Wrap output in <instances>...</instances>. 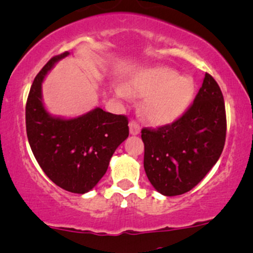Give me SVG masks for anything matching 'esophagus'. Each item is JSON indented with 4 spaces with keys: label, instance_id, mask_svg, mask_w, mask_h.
<instances>
[{
    "label": "esophagus",
    "instance_id": "esophagus-1",
    "mask_svg": "<svg viewBox=\"0 0 253 253\" xmlns=\"http://www.w3.org/2000/svg\"><path fill=\"white\" fill-rule=\"evenodd\" d=\"M129 133L132 135H136L140 133V127L135 121H130L129 123Z\"/></svg>",
    "mask_w": 253,
    "mask_h": 253
}]
</instances>
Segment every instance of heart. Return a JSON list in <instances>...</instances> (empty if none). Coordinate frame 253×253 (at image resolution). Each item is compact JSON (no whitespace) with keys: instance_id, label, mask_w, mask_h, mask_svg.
<instances>
[{"instance_id":"b5f03b06","label":"heart","mask_w":253,"mask_h":253,"mask_svg":"<svg viewBox=\"0 0 253 253\" xmlns=\"http://www.w3.org/2000/svg\"><path fill=\"white\" fill-rule=\"evenodd\" d=\"M117 94L146 96L142 103L145 118L153 125H169L179 119L192 102L194 84L169 67H151L135 73Z\"/></svg>"}]
</instances>
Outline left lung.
Instances as JSON below:
<instances>
[{"label":"left lung","mask_w":253,"mask_h":253,"mask_svg":"<svg viewBox=\"0 0 253 253\" xmlns=\"http://www.w3.org/2000/svg\"><path fill=\"white\" fill-rule=\"evenodd\" d=\"M226 138L223 93L206 73L191 107L171 125L142 128L148 180L167 197L186 193L217 163Z\"/></svg>","instance_id":"obj_1"}]
</instances>
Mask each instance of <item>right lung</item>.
<instances>
[{"mask_svg": "<svg viewBox=\"0 0 253 253\" xmlns=\"http://www.w3.org/2000/svg\"><path fill=\"white\" fill-rule=\"evenodd\" d=\"M56 55L36 75L26 106L27 136L40 167L54 184L84 194L107 171L109 160L128 136V120L96 107L80 117L66 119L49 114L42 100V82L56 62Z\"/></svg>", "mask_w": 253, "mask_h": 253, "instance_id": "right-lung-1", "label": "right lung"}]
</instances>
